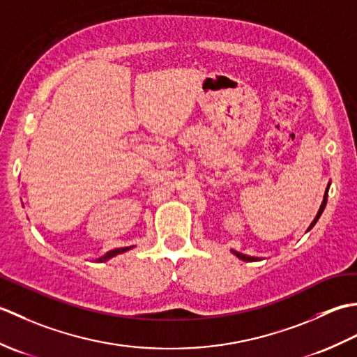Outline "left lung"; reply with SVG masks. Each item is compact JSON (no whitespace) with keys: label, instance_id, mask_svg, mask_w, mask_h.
Instances as JSON below:
<instances>
[{"label":"left lung","instance_id":"1","mask_svg":"<svg viewBox=\"0 0 357 357\" xmlns=\"http://www.w3.org/2000/svg\"><path fill=\"white\" fill-rule=\"evenodd\" d=\"M328 188H330V184H328V187H327V190H325V195H324V201H322V204H321V208H319V211H317V215H316V218L313 219V222L310 224V227H308V230L307 231H310L314 227V224L317 222V219L321 218V215H322V211H324V208H325V206H327V198H328ZM231 253L233 255H236L239 259H242V261H245V262H255V261H259V257H255V256H247V255H242V253H239V252H234V250H231Z\"/></svg>","mask_w":357,"mask_h":357}]
</instances>
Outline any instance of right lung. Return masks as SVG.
Segmentation results:
<instances>
[{
  "instance_id": "right-lung-1",
  "label": "right lung",
  "mask_w": 357,
  "mask_h": 357,
  "mask_svg": "<svg viewBox=\"0 0 357 357\" xmlns=\"http://www.w3.org/2000/svg\"><path fill=\"white\" fill-rule=\"evenodd\" d=\"M132 247H124V248H115V250H110V252H107L105 253L104 256H101L100 259H98L96 262H105V261H109L110 257H113V256H116V255H119V253H124V252H127V250H130Z\"/></svg>"
}]
</instances>
